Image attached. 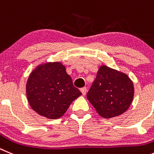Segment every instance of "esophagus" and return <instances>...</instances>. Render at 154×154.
Here are the masks:
<instances>
[{"label":"esophagus","instance_id":"34e87169","mask_svg":"<svg viewBox=\"0 0 154 154\" xmlns=\"http://www.w3.org/2000/svg\"><path fill=\"white\" fill-rule=\"evenodd\" d=\"M81 93H82L83 95H85L87 93V88H81Z\"/></svg>","mask_w":154,"mask_h":154}]
</instances>
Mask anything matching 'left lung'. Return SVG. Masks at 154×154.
<instances>
[{
  "instance_id": "obj_1",
  "label": "left lung",
  "mask_w": 154,
  "mask_h": 154,
  "mask_svg": "<svg viewBox=\"0 0 154 154\" xmlns=\"http://www.w3.org/2000/svg\"><path fill=\"white\" fill-rule=\"evenodd\" d=\"M133 95V84L126 74L101 66L87 98L100 116L109 119L120 116L129 109Z\"/></svg>"
}]
</instances>
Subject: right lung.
Here are the masks:
<instances>
[{
	"mask_svg": "<svg viewBox=\"0 0 154 154\" xmlns=\"http://www.w3.org/2000/svg\"><path fill=\"white\" fill-rule=\"evenodd\" d=\"M26 94L32 109L51 119L61 117L81 95L60 63H49L35 68L28 79Z\"/></svg>",
	"mask_w": 154,
	"mask_h": 154,
	"instance_id": "add662e5",
	"label": "right lung"
}]
</instances>
